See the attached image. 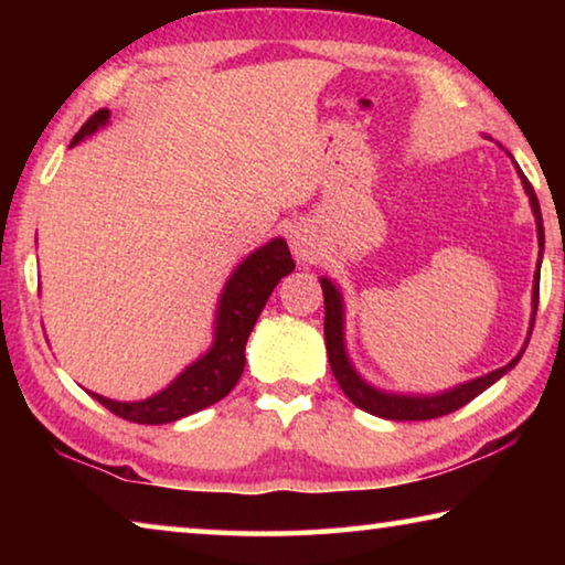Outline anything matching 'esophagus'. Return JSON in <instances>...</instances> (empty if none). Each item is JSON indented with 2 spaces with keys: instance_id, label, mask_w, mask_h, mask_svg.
Wrapping results in <instances>:
<instances>
[{
  "instance_id": "esophagus-1",
  "label": "esophagus",
  "mask_w": 565,
  "mask_h": 565,
  "mask_svg": "<svg viewBox=\"0 0 565 565\" xmlns=\"http://www.w3.org/2000/svg\"><path fill=\"white\" fill-rule=\"evenodd\" d=\"M291 252L299 262H311L317 256V238L303 228H296L291 232Z\"/></svg>"
}]
</instances>
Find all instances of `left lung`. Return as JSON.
Wrapping results in <instances>:
<instances>
[{"label": "left lung", "mask_w": 565, "mask_h": 565, "mask_svg": "<svg viewBox=\"0 0 565 565\" xmlns=\"http://www.w3.org/2000/svg\"><path fill=\"white\" fill-rule=\"evenodd\" d=\"M521 174V169H519ZM523 189L529 194V202L535 216V232H539V246L543 248V218H541V206L539 199H535V191L531 186V181L521 174ZM539 279H541V259H539V271H535L533 279V317H531V331H533V321H535V309H539ZM321 289H323V337H327V351H329V363L333 376H337L339 386L343 394L349 396L353 406H359L366 414H374L379 418H388V420H428V418H438L451 414V411L466 406L468 401H473L478 394H483L486 388L493 386L505 371H511L515 363L521 361L525 347L521 349L519 356H515L511 363L505 366L491 371V374L478 376L473 381H466V384L448 388L444 394H434V396H408V394H388V391H379L371 384H366L356 369L351 366V361L347 356V347H343V299L341 291L331 284V279H323L321 276Z\"/></svg>", "instance_id": "1"}]
</instances>
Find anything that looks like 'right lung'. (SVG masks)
Wrapping results in <instances>:
<instances>
[{
  "instance_id": "right-lung-1",
  "label": "right lung",
  "mask_w": 565,
  "mask_h": 565,
  "mask_svg": "<svg viewBox=\"0 0 565 565\" xmlns=\"http://www.w3.org/2000/svg\"><path fill=\"white\" fill-rule=\"evenodd\" d=\"M109 121V109L94 111L87 124L76 131L72 145H79L84 137H89L104 124ZM294 259L284 238H271L269 244L256 248L246 259L236 266V271L228 276L216 309L214 343L202 359H196L186 366L171 384L149 396L145 401H111L99 394H89L107 406L111 414L127 418L131 424H171L184 416L196 414L206 406L222 401L228 391L236 386L238 376L244 374V349L252 333L256 319L269 301L286 274L294 271Z\"/></svg>"
}]
</instances>
